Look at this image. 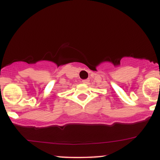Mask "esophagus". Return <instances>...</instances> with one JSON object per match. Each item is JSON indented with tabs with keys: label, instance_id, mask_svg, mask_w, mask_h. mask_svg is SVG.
Masks as SVG:
<instances>
[{
	"label": "esophagus",
	"instance_id": "esophagus-1",
	"mask_svg": "<svg viewBox=\"0 0 160 160\" xmlns=\"http://www.w3.org/2000/svg\"><path fill=\"white\" fill-rule=\"evenodd\" d=\"M89 82V80H82V83H85V84H86V83H88V82Z\"/></svg>",
	"mask_w": 160,
	"mask_h": 160
}]
</instances>
